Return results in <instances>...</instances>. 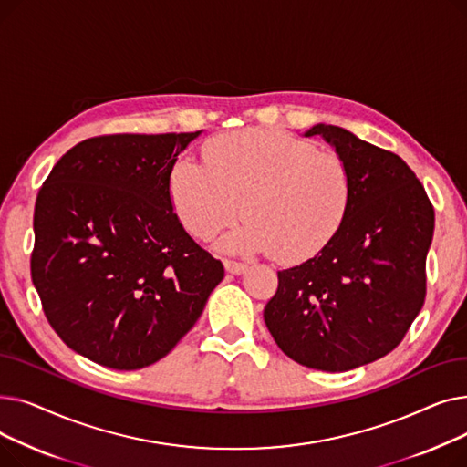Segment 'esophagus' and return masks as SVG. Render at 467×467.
I'll use <instances>...</instances> for the list:
<instances>
[{"mask_svg": "<svg viewBox=\"0 0 467 467\" xmlns=\"http://www.w3.org/2000/svg\"><path fill=\"white\" fill-rule=\"evenodd\" d=\"M225 268H227V273H231V275H244L248 271V265L233 261V259H225Z\"/></svg>", "mask_w": 467, "mask_h": 467, "instance_id": "34e87169", "label": "esophagus"}]
</instances>
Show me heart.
Wrapping results in <instances>:
<instances>
[{"label":"heart","instance_id":"1","mask_svg":"<svg viewBox=\"0 0 467 467\" xmlns=\"http://www.w3.org/2000/svg\"><path fill=\"white\" fill-rule=\"evenodd\" d=\"M204 162L182 159L170 171V199L183 227L229 252H273L284 263L312 257L337 234L352 202V174L335 151L276 130L223 134L204 147Z\"/></svg>","mask_w":467,"mask_h":467}]
</instances>
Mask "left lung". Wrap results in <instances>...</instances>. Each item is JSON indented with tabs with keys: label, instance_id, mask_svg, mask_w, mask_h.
<instances>
[{
	"label": "left lung",
	"instance_id": "left-lung-1",
	"mask_svg": "<svg viewBox=\"0 0 467 467\" xmlns=\"http://www.w3.org/2000/svg\"><path fill=\"white\" fill-rule=\"evenodd\" d=\"M305 136H322L347 161L352 202L320 252L278 273L263 317L293 361L342 373L389 354L422 310L435 213L396 153L333 125Z\"/></svg>",
	"mask_w": 467,
	"mask_h": 467
}]
</instances>
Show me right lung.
I'll list each match as a JSON object with an SVG mask.
<instances>
[{"label": "right lung", "mask_w": 467, "mask_h": 467, "mask_svg": "<svg viewBox=\"0 0 467 467\" xmlns=\"http://www.w3.org/2000/svg\"><path fill=\"white\" fill-rule=\"evenodd\" d=\"M199 134L88 138L37 192L32 282L51 327L94 363L132 371L159 361L225 276L170 199V171Z\"/></svg>", "instance_id": "obj_1"}]
</instances>
